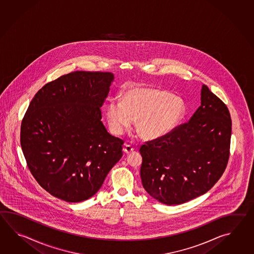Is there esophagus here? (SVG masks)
<instances>
[{
	"mask_svg": "<svg viewBox=\"0 0 254 254\" xmlns=\"http://www.w3.org/2000/svg\"><path fill=\"white\" fill-rule=\"evenodd\" d=\"M133 150H134V149H133L131 146L129 145V144H125V147H124V151H125L126 154H129L130 152H132Z\"/></svg>",
	"mask_w": 254,
	"mask_h": 254,
	"instance_id": "obj_1",
	"label": "esophagus"
}]
</instances>
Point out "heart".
Wrapping results in <instances>:
<instances>
[{
    "label": "heart",
    "mask_w": 254,
    "mask_h": 254,
    "mask_svg": "<svg viewBox=\"0 0 254 254\" xmlns=\"http://www.w3.org/2000/svg\"><path fill=\"white\" fill-rule=\"evenodd\" d=\"M186 105L181 98L151 87H135L123 99H112L107 119L112 130L122 134L136 120V129L143 138L156 140L173 132L183 123Z\"/></svg>",
    "instance_id": "obj_1"
}]
</instances>
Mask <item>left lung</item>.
I'll list each match as a JSON object with an SVG mask.
<instances>
[{
	"mask_svg": "<svg viewBox=\"0 0 254 254\" xmlns=\"http://www.w3.org/2000/svg\"><path fill=\"white\" fill-rule=\"evenodd\" d=\"M188 123L140 146L146 191L167 205L204 194L221 178L230 156L232 119L226 104L206 85Z\"/></svg>",
	"mask_w": 254,
	"mask_h": 254,
	"instance_id": "8db88e82",
	"label": "left lung"
}]
</instances>
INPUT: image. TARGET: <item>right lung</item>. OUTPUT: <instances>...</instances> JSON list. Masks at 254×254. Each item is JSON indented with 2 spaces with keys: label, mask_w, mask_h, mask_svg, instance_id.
Wrapping results in <instances>:
<instances>
[{
  "label": "right lung",
  "mask_w": 254,
  "mask_h": 254,
  "mask_svg": "<svg viewBox=\"0 0 254 254\" xmlns=\"http://www.w3.org/2000/svg\"><path fill=\"white\" fill-rule=\"evenodd\" d=\"M112 72L76 70L46 83L21 125V146L34 179L68 202L95 194L123 156L124 140L104 127Z\"/></svg>",
  "instance_id": "1"
}]
</instances>
